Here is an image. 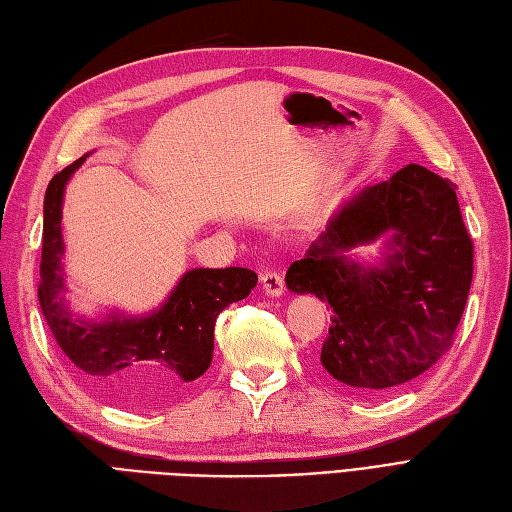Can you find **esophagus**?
I'll use <instances>...</instances> for the list:
<instances>
[{
    "instance_id": "esophagus-1",
    "label": "esophagus",
    "mask_w": 512,
    "mask_h": 512,
    "mask_svg": "<svg viewBox=\"0 0 512 512\" xmlns=\"http://www.w3.org/2000/svg\"><path fill=\"white\" fill-rule=\"evenodd\" d=\"M260 284L262 290H265V295L269 297H280L284 293V278L280 271H265L260 275Z\"/></svg>"
}]
</instances>
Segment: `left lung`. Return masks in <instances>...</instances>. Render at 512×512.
Listing matches in <instances>:
<instances>
[{
    "mask_svg": "<svg viewBox=\"0 0 512 512\" xmlns=\"http://www.w3.org/2000/svg\"><path fill=\"white\" fill-rule=\"evenodd\" d=\"M448 178L409 163L364 187L329 219L286 286L331 308L321 364L359 394H381L420 377L454 340L474 273V245ZM391 232L381 268L347 257Z\"/></svg>",
    "mask_w": 512,
    "mask_h": 512,
    "instance_id": "1",
    "label": "left lung"
}]
</instances>
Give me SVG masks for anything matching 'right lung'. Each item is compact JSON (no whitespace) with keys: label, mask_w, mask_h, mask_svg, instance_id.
<instances>
[{"label":"right lung","mask_w":512,"mask_h":512,"mask_svg":"<svg viewBox=\"0 0 512 512\" xmlns=\"http://www.w3.org/2000/svg\"><path fill=\"white\" fill-rule=\"evenodd\" d=\"M86 157L55 174L45 193L40 310L55 342L94 390L120 405H153L204 375L213 359L219 312L250 295L258 275L243 267L191 269L168 301L146 316L112 314L99 323L73 319L64 299L62 198Z\"/></svg>","instance_id":"add662e5"}]
</instances>
